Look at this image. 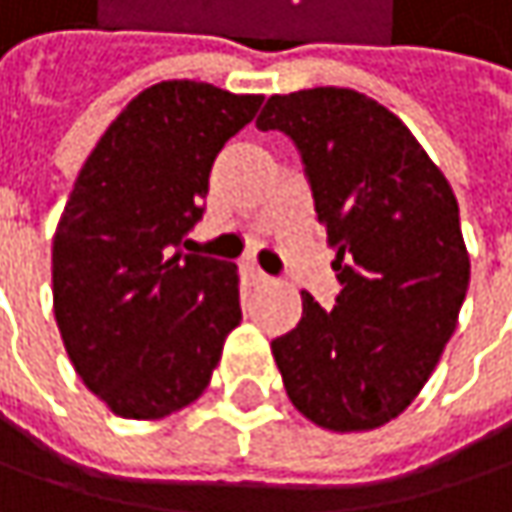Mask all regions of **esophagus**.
Masks as SVG:
<instances>
[{
    "label": "esophagus",
    "mask_w": 512,
    "mask_h": 512,
    "mask_svg": "<svg viewBox=\"0 0 512 512\" xmlns=\"http://www.w3.org/2000/svg\"><path fill=\"white\" fill-rule=\"evenodd\" d=\"M246 275H249V281H252L255 286L269 284V275H266L257 263H246Z\"/></svg>",
    "instance_id": "obj_1"
}]
</instances>
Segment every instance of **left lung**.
I'll return each instance as SVG.
<instances>
[{"label": "left lung", "mask_w": 512, "mask_h": 512, "mask_svg": "<svg viewBox=\"0 0 512 512\" xmlns=\"http://www.w3.org/2000/svg\"><path fill=\"white\" fill-rule=\"evenodd\" d=\"M257 130L298 147L342 284L330 310L301 292V321L272 342L286 394L330 432L385 426L458 324L469 286L458 199L406 124L353 89L272 95Z\"/></svg>", "instance_id": "obj_1"}]
</instances>
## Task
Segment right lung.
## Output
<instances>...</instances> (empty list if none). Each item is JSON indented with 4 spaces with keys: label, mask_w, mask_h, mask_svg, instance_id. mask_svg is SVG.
<instances>
[{
    "label": "right lung",
    "mask_w": 512,
    "mask_h": 512,
    "mask_svg": "<svg viewBox=\"0 0 512 512\" xmlns=\"http://www.w3.org/2000/svg\"><path fill=\"white\" fill-rule=\"evenodd\" d=\"M260 104L211 83H156L80 167L51 246L54 318L83 385L127 420L194 403L243 318L237 266L182 243L217 153Z\"/></svg>",
    "instance_id": "obj_1"
}]
</instances>
